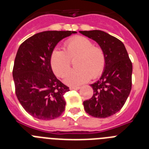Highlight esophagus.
Wrapping results in <instances>:
<instances>
[{"instance_id":"esophagus-1","label":"esophagus","mask_w":149,"mask_h":149,"mask_svg":"<svg viewBox=\"0 0 149 149\" xmlns=\"http://www.w3.org/2000/svg\"><path fill=\"white\" fill-rule=\"evenodd\" d=\"M80 89V87H75V86H71L70 87V89L71 90H77V89Z\"/></svg>"}]
</instances>
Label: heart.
<instances>
[{
	"label": "heart",
	"mask_w": 149,
	"mask_h": 149,
	"mask_svg": "<svg viewBox=\"0 0 149 149\" xmlns=\"http://www.w3.org/2000/svg\"><path fill=\"white\" fill-rule=\"evenodd\" d=\"M76 59L77 68L67 74L65 83L69 86H79L93 77H98L105 66L104 51L89 39L83 36L72 38L65 44V51L54 49L51 55V65L55 74L64 77L71 66V60Z\"/></svg>",
	"instance_id": "obj_1"
}]
</instances>
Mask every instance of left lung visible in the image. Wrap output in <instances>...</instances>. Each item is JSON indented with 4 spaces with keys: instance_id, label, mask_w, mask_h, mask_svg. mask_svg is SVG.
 Segmentation results:
<instances>
[{
    "instance_id": "1",
    "label": "left lung",
    "mask_w": 149,
    "mask_h": 149,
    "mask_svg": "<svg viewBox=\"0 0 149 149\" xmlns=\"http://www.w3.org/2000/svg\"><path fill=\"white\" fill-rule=\"evenodd\" d=\"M95 41L105 54V66L101 77L90 86L93 95L84 101V110L96 118H107L122 109L131 93L132 63L123 43L101 30L79 31Z\"/></svg>"
}]
</instances>
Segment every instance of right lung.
I'll use <instances>...</instances> for the list:
<instances>
[{
    "label": "right lung",
    "mask_w": 149,
    "mask_h": 149,
    "mask_svg": "<svg viewBox=\"0 0 149 149\" xmlns=\"http://www.w3.org/2000/svg\"><path fill=\"white\" fill-rule=\"evenodd\" d=\"M75 31L38 33L19 46L13 66L15 94L23 108L41 120H51L65 110L64 95L69 88L54 75L51 55L59 42Z\"/></svg>",
    "instance_id": "1"
}]
</instances>
